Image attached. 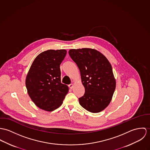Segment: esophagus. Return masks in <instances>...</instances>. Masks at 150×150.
I'll list each match as a JSON object with an SVG mask.
<instances>
[{
	"instance_id": "obj_1",
	"label": "esophagus",
	"mask_w": 150,
	"mask_h": 150,
	"mask_svg": "<svg viewBox=\"0 0 150 150\" xmlns=\"http://www.w3.org/2000/svg\"><path fill=\"white\" fill-rule=\"evenodd\" d=\"M73 87H74V84H73V83H71V84H70L69 85V87L71 89H72V88H73Z\"/></svg>"
}]
</instances>
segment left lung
Instances as JSON below:
<instances>
[{
  "instance_id": "left-lung-1",
  "label": "left lung",
  "mask_w": 150,
  "mask_h": 150,
  "mask_svg": "<svg viewBox=\"0 0 150 150\" xmlns=\"http://www.w3.org/2000/svg\"><path fill=\"white\" fill-rule=\"evenodd\" d=\"M69 54L79 68L85 88L80 105L88 112L98 113L110 103L116 88L112 67L107 58L91 48L72 49Z\"/></svg>"
}]
</instances>
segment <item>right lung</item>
Here are the masks:
<instances>
[{
    "label": "right lung",
    "mask_w": 150,
    "mask_h": 150,
    "mask_svg": "<svg viewBox=\"0 0 150 150\" xmlns=\"http://www.w3.org/2000/svg\"><path fill=\"white\" fill-rule=\"evenodd\" d=\"M66 54L65 50L44 51L35 58L29 70L25 81L28 93L41 109H56L68 92V86L61 83L60 69Z\"/></svg>",
    "instance_id": "1"
}]
</instances>
